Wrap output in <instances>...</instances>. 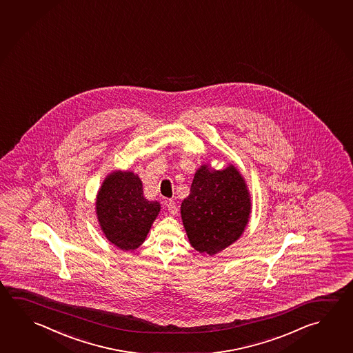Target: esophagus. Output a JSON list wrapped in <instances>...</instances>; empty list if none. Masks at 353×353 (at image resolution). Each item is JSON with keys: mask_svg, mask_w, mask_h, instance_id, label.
I'll return each mask as SVG.
<instances>
[{"mask_svg": "<svg viewBox=\"0 0 353 353\" xmlns=\"http://www.w3.org/2000/svg\"><path fill=\"white\" fill-rule=\"evenodd\" d=\"M166 205H168V210L171 214H176L177 213V205L174 203V199H168V202H166Z\"/></svg>", "mask_w": 353, "mask_h": 353, "instance_id": "34e87169", "label": "esophagus"}]
</instances>
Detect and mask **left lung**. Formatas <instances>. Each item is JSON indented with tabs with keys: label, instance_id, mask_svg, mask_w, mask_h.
<instances>
[{
	"label": "left lung",
	"instance_id": "8db88e82",
	"mask_svg": "<svg viewBox=\"0 0 353 353\" xmlns=\"http://www.w3.org/2000/svg\"><path fill=\"white\" fill-rule=\"evenodd\" d=\"M250 198L244 179L230 165L222 171L198 170L181 216L188 239L199 253L221 252L234 243L247 225Z\"/></svg>",
	"mask_w": 353,
	"mask_h": 353
}]
</instances>
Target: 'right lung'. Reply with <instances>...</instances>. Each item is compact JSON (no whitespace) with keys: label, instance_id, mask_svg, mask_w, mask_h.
<instances>
[{"label":"right lung","instance_id":"right-lung-1","mask_svg":"<svg viewBox=\"0 0 353 353\" xmlns=\"http://www.w3.org/2000/svg\"><path fill=\"white\" fill-rule=\"evenodd\" d=\"M160 203L143 197V183L132 172H114L106 177L97 198V214L105 236L123 250L143 244Z\"/></svg>","mask_w":353,"mask_h":353}]
</instances>
